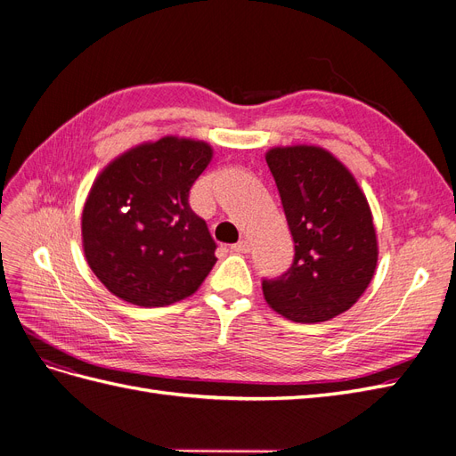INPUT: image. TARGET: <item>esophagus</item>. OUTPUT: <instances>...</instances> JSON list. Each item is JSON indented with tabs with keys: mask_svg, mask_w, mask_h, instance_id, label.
Instances as JSON below:
<instances>
[{
	"mask_svg": "<svg viewBox=\"0 0 456 456\" xmlns=\"http://www.w3.org/2000/svg\"><path fill=\"white\" fill-rule=\"evenodd\" d=\"M230 249L233 251V253H247V251H249V241H247V240H241V241H238V243H233L232 247H230Z\"/></svg>",
	"mask_w": 456,
	"mask_h": 456,
	"instance_id": "obj_1",
	"label": "esophagus"
}]
</instances>
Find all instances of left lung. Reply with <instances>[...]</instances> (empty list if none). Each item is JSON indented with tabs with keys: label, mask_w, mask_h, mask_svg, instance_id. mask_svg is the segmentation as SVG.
<instances>
[{
	"label": "left lung",
	"mask_w": 456,
	"mask_h": 456,
	"mask_svg": "<svg viewBox=\"0 0 456 456\" xmlns=\"http://www.w3.org/2000/svg\"><path fill=\"white\" fill-rule=\"evenodd\" d=\"M266 163L295 241L293 265L262 280L268 305L298 323L327 322L363 295L377 268V233L352 173L317 146L273 148Z\"/></svg>",
	"instance_id": "1"
}]
</instances>
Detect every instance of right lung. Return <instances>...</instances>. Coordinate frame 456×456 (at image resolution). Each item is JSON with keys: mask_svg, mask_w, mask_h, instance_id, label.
Returning a JSON list of instances; mask_svg holds the SVG:
<instances>
[{"mask_svg": "<svg viewBox=\"0 0 456 456\" xmlns=\"http://www.w3.org/2000/svg\"><path fill=\"white\" fill-rule=\"evenodd\" d=\"M209 144L165 136L123 154L96 178L81 216L91 270L136 306H169L198 291L216 243L190 207Z\"/></svg>", "mask_w": 456, "mask_h": 456, "instance_id": "add662e5", "label": "right lung"}]
</instances>
